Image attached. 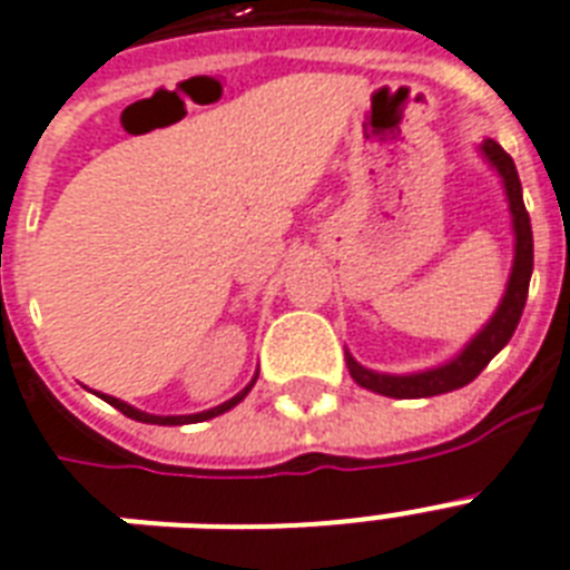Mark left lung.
<instances>
[{
    "label": "left lung",
    "mask_w": 570,
    "mask_h": 570,
    "mask_svg": "<svg viewBox=\"0 0 570 570\" xmlns=\"http://www.w3.org/2000/svg\"><path fill=\"white\" fill-rule=\"evenodd\" d=\"M482 153H485V158H489V161L498 167L500 176H503V185H507L509 197V212H512V226H515V264H512V276H509L503 303L498 306V312H494V317L489 321V326H485V330H482L480 335L453 358V362L441 364V367H432V371L409 373V376H391V373L367 371V367H362L356 358L347 356L350 376H353L362 389H371L376 391V394H385V397L397 400L448 394V391H456L462 389V385H468V382L476 380L482 373V367L498 356L500 350L509 344V338H512V332H515L518 321H521L523 303H527V291H530L532 226L530 214L523 208L521 179H518L512 156H509L500 144H494V140H485V144H482Z\"/></svg>",
    "instance_id": "left-lung-1"
}]
</instances>
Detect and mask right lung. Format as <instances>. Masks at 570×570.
<instances>
[{
  "instance_id": "obj_1",
  "label": "right lung",
  "mask_w": 570,
  "mask_h": 570,
  "mask_svg": "<svg viewBox=\"0 0 570 570\" xmlns=\"http://www.w3.org/2000/svg\"><path fill=\"white\" fill-rule=\"evenodd\" d=\"M253 382H256V380H253ZM253 382H249L247 389L240 391V394H235L232 400H226L223 406H214V409H208V412H199V414H176V417H173V414H170V417H161V414L138 412V409L129 406V403H122V400H117V397H105V403H111L114 409H120V412L126 414V417H131V421L158 423V426H179V423H199V421H208V417H217V414H223V412H229L232 406H238L240 400L247 397V391L253 389Z\"/></svg>"
}]
</instances>
